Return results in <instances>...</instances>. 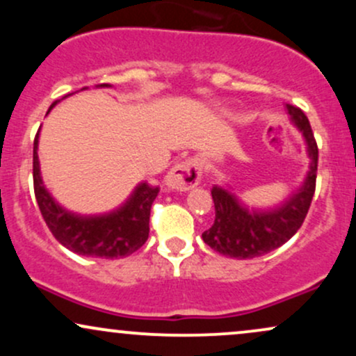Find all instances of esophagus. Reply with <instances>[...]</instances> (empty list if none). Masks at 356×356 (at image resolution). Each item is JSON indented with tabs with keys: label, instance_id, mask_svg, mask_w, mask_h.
<instances>
[{
	"label": "esophagus",
	"instance_id": "esophagus-1",
	"mask_svg": "<svg viewBox=\"0 0 356 356\" xmlns=\"http://www.w3.org/2000/svg\"><path fill=\"white\" fill-rule=\"evenodd\" d=\"M202 167L197 161L179 162L165 175V186L175 191H189L201 182Z\"/></svg>",
	"mask_w": 356,
	"mask_h": 356
}]
</instances>
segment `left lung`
<instances>
[{"label": "left lung", "mask_w": 356, "mask_h": 356, "mask_svg": "<svg viewBox=\"0 0 356 356\" xmlns=\"http://www.w3.org/2000/svg\"><path fill=\"white\" fill-rule=\"evenodd\" d=\"M286 108L293 124L303 132L312 161L303 186L275 209H252L231 187L212 186L216 219L209 229L202 232V239L219 254L238 259L268 254L291 239L308 214L316 189L318 145L303 110L289 104H286Z\"/></svg>", "instance_id": "8db88e82"}]
</instances>
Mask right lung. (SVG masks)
<instances>
[{
  "instance_id": "1",
  "label": "right lung",
  "mask_w": 356,
  "mask_h": 356,
  "mask_svg": "<svg viewBox=\"0 0 356 356\" xmlns=\"http://www.w3.org/2000/svg\"><path fill=\"white\" fill-rule=\"evenodd\" d=\"M102 87H108V85L104 83ZM56 102L50 105V110L55 107ZM36 150H38V134L33 142L35 197L48 229L60 244L76 254L105 257V259L130 256L138 248L144 246L149 238L150 207L159 194L157 186H150L147 182L138 184L136 191L120 207L105 214H76L61 207L51 197L50 192L44 189Z\"/></svg>"
}]
</instances>
